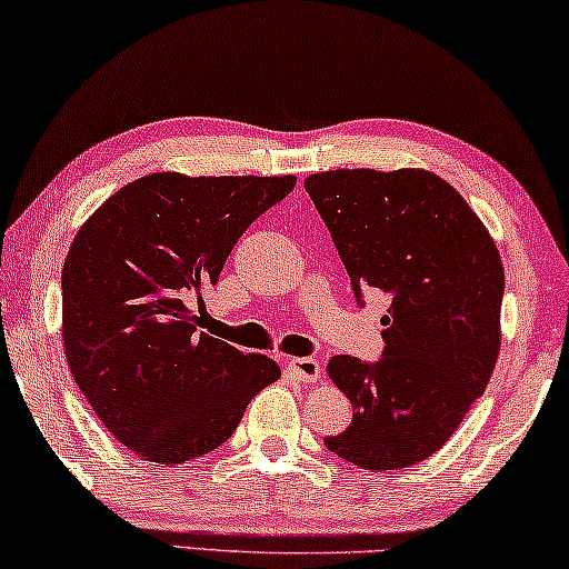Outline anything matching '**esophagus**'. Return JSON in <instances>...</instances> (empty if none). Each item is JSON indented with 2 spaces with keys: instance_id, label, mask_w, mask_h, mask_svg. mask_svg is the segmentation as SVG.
<instances>
[{
  "instance_id": "esophagus-1",
  "label": "esophagus",
  "mask_w": 569,
  "mask_h": 569,
  "mask_svg": "<svg viewBox=\"0 0 569 569\" xmlns=\"http://www.w3.org/2000/svg\"><path fill=\"white\" fill-rule=\"evenodd\" d=\"M290 372L302 383H316L321 378V362L313 360V357H295V360H290Z\"/></svg>"
}]
</instances>
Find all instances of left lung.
<instances>
[{
    "label": "left lung",
    "mask_w": 569,
    "mask_h": 569,
    "mask_svg": "<svg viewBox=\"0 0 569 569\" xmlns=\"http://www.w3.org/2000/svg\"><path fill=\"white\" fill-rule=\"evenodd\" d=\"M306 191L329 228L357 302L388 295L383 357L337 355L329 376L352 425L326 448L370 471L407 469L448 442L500 355L505 271L466 199L430 170H326Z\"/></svg>",
    "instance_id": "8db88e82"
}]
</instances>
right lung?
<instances>
[{
  "label": "right lung",
  "mask_w": 569,
  "mask_h": 569,
  "mask_svg": "<svg viewBox=\"0 0 569 569\" xmlns=\"http://www.w3.org/2000/svg\"><path fill=\"white\" fill-rule=\"evenodd\" d=\"M295 176L152 173L82 224L61 271V337L74 383L116 440L152 463H186L236 432L248 401L282 376L197 333L186 302L217 284L256 217Z\"/></svg>",
  "instance_id": "add662e5"
}]
</instances>
